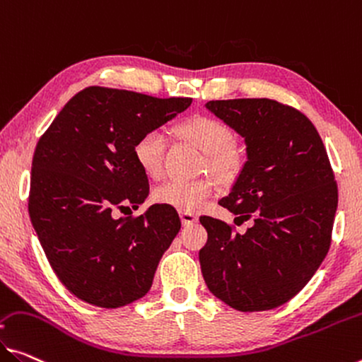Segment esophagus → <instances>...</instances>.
Wrapping results in <instances>:
<instances>
[{
  "label": "esophagus",
  "mask_w": 362,
  "mask_h": 362,
  "mask_svg": "<svg viewBox=\"0 0 362 362\" xmlns=\"http://www.w3.org/2000/svg\"><path fill=\"white\" fill-rule=\"evenodd\" d=\"M180 216H181L182 225H185V226H189V225L196 223V221L199 220V218H197V215H196V214H192V212H181V214H180Z\"/></svg>",
  "instance_id": "1"
}]
</instances>
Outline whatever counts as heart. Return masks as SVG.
I'll list each match as a JSON object with an SVG mask.
<instances>
[{"label": "heart", "mask_w": 362, "mask_h": 362, "mask_svg": "<svg viewBox=\"0 0 362 362\" xmlns=\"http://www.w3.org/2000/svg\"><path fill=\"white\" fill-rule=\"evenodd\" d=\"M175 134L205 155V166L220 180H233L243 166V153L233 146V132L223 121L197 115L175 126ZM166 139L158 131H147L134 142V158L142 173L158 177L163 170ZM212 180L166 181L153 191L155 202L181 212H199L215 196Z\"/></svg>", "instance_id": "heart-1"}]
</instances>
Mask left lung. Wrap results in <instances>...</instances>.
Wrapping results in <instances>:
<instances>
[{"label":"left lung","instance_id":"8db88e82","mask_svg":"<svg viewBox=\"0 0 362 362\" xmlns=\"http://www.w3.org/2000/svg\"><path fill=\"white\" fill-rule=\"evenodd\" d=\"M244 137L247 162L220 200L244 235L200 216L209 239L199 251L214 296L241 313L275 309L293 299L332 244L338 186L315 126L301 111L270 98L212 100L205 105Z\"/></svg>","mask_w":362,"mask_h":362}]
</instances>
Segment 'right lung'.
Instances as JSON below:
<instances>
[{
  "label": "right lung",
  "instance_id": "right-lung-1",
  "mask_svg": "<svg viewBox=\"0 0 362 362\" xmlns=\"http://www.w3.org/2000/svg\"><path fill=\"white\" fill-rule=\"evenodd\" d=\"M92 86L77 92L38 139L32 160L29 215L49 265L66 290L88 304L116 309L146 296L163 252L181 228L176 209H137L148 180L134 142L191 105Z\"/></svg>",
  "mask_w": 362,
  "mask_h": 362
}]
</instances>
